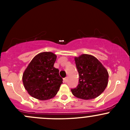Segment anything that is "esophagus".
Segmentation results:
<instances>
[{
  "label": "esophagus",
  "mask_w": 130,
  "mask_h": 130,
  "mask_svg": "<svg viewBox=\"0 0 130 130\" xmlns=\"http://www.w3.org/2000/svg\"><path fill=\"white\" fill-rule=\"evenodd\" d=\"M67 82V77H65V78H63V82L66 83Z\"/></svg>",
  "instance_id": "1"
}]
</instances>
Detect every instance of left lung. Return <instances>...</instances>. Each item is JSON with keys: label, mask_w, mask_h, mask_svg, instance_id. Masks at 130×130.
Here are the masks:
<instances>
[{"label": "left lung", "mask_w": 130, "mask_h": 130, "mask_svg": "<svg viewBox=\"0 0 130 130\" xmlns=\"http://www.w3.org/2000/svg\"><path fill=\"white\" fill-rule=\"evenodd\" d=\"M79 75L77 87L71 89L74 96L89 100L95 99L104 91L108 84L109 74L103 64L95 57L82 54L75 57Z\"/></svg>", "instance_id": "left-lung-1"}]
</instances>
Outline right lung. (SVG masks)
Segmentation results:
<instances>
[{
  "label": "right lung",
  "mask_w": 130,
  "mask_h": 130,
  "mask_svg": "<svg viewBox=\"0 0 130 130\" xmlns=\"http://www.w3.org/2000/svg\"><path fill=\"white\" fill-rule=\"evenodd\" d=\"M57 55L42 52L32 58L23 75L25 89L33 98L41 101L54 98L63 83L59 70L53 67Z\"/></svg>",
  "instance_id": "1"
}]
</instances>
